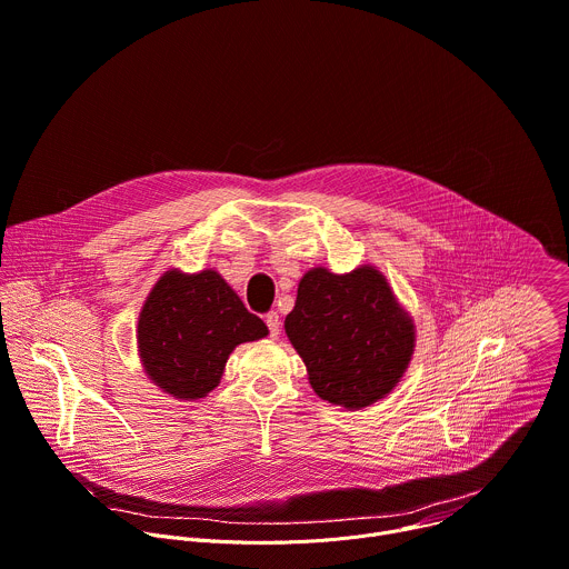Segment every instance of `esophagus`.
Here are the masks:
<instances>
[{
    "instance_id": "obj_1",
    "label": "esophagus",
    "mask_w": 569,
    "mask_h": 569,
    "mask_svg": "<svg viewBox=\"0 0 569 569\" xmlns=\"http://www.w3.org/2000/svg\"><path fill=\"white\" fill-rule=\"evenodd\" d=\"M264 322H267V327H269L271 336L276 338V336L280 333V316H278L276 311H269V313L264 316Z\"/></svg>"
}]
</instances>
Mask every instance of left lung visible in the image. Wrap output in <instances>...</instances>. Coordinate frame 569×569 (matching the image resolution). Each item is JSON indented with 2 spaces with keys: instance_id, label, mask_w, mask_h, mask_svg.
I'll return each mask as SVG.
<instances>
[{
  "instance_id": "obj_1",
  "label": "left lung",
  "mask_w": 569,
  "mask_h": 569,
  "mask_svg": "<svg viewBox=\"0 0 569 569\" xmlns=\"http://www.w3.org/2000/svg\"><path fill=\"white\" fill-rule=\"evenodd\" d=\"M284 331L327 403L361 410L388 397L415 355V320L386 276L363 264L350 273L309 269Z\"/></svg>"
}]
</instances>
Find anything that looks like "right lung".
<instances>
[{"mask_svg": "<svg viewBox=\"0 0 569 569\" xmlns=\"http://www.w3.org/2000/svg\"><path fill=\"white\" fill-rule=\"evenodd\" d=\"M269 327L214 269H168L148 293L137 325L148 379L179 401L203 399L221 381L231 352Z\"/></svg>", "mask_w": 569, "mask_h": 569, "instance_id": "add662e5", "label": "right lung"}]
</instances>
